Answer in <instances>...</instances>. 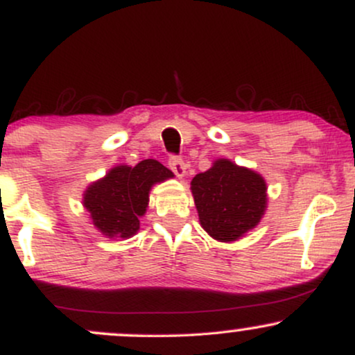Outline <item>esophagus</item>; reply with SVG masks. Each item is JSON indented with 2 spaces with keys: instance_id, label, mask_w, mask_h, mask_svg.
Returning a JSON list of instances; mask_svg holds the SVG:
<instances>
[{
  "instance_id": "obj_1",
  "label": "esophagus",
  "mask_w": 355,
  "mask_h": 355,
  "mask_svg": "<svg viewBox=\"0 0 355 355\" xmlns=\"http://www.w3.org/2000/svg\"><path fill=\"white\" fill-rule=\"evenodd\" d=\"M168 166L170 170L177 175V177H183L187 172V164L182 160L180 157H175V155H170L168 157Z\"/></svg>"
}]
</instances>
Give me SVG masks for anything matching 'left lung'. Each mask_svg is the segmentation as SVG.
Returning <instances> with one entry per match:
<instances>
[{
  "mask_svg": "<svg viewBox=\"0 0 355 355\" xmlns=\"http://www.w3.org/2000/svg\"><path fill=\"white\" fill-rule=\"evenodd\" d=\"M266 191L259 173L230 160H217L191 180L202 227L220 242H234L254 229L266 211Z\"/></svg>",
  "mask_w": 355,
  "mask_h": 355,
  "instance_id": "left-lung-1",
  "label": "left lung"
}]
</instances>
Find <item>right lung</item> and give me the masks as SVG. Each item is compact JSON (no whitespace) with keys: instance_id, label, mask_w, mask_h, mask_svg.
<instances>
[{"instance_id":"right-lung-1","label":"right lung","mask_w":355,"mask_h":355,"mask_svg":"<svg viewBox=\"0 0 355 355\" xmlns=\"http://www.w3.org/2000/svg\"><path fill=\"white\" fill-rule=\"evenodd\" d=\"M172 177L173 173L157 160H144L135 166H115L103 180L88 187L83 203L101 234L130 237L140 227L138 217L148 205L150 187Z\"/></svg>"}]
</instances>
